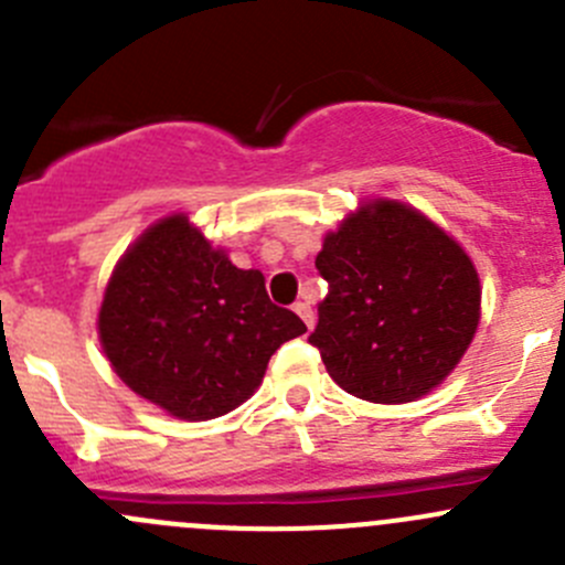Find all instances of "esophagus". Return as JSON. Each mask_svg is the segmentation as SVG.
<instances>
[{
	"label": "esophagus",
	"instance_id": "34e87169",
	"mask_svg": "<svg viewBox=\"0 0 565 565\" xmlns=\"http://www.w3.org/2000/svg\"><path fill=\"white\" fill-rule=\"evenodd\" d=\"M295 311H298V317L303 319L306 322V328H315V309H311V303L309 300H298V303H295Z\"/></svg>",
	"mask_w": 565,
	"mask_h": 565
}]
</instances>
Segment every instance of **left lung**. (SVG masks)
Segmentation results:
<instances>
[{"instance_id":"obj_1","label":"left lung","mask_w":565,"mask_h":565,"mask_svg":"<svg viewBox=\"0 0 565 565\" xmlns=\"http://www.w3.org/2000/svg\"><path fill=\"white\" fill-rule=\"evenodd\" d=\"M328 295L309 344L347 393L404 404L440 385L476 335L481 287L470 256L398 202L341 221L317 256Z\"/></svg>"}]
</instances>
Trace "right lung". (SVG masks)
<instances>
[{
    "label": "right lung",
    "instance_id": "1",
    "mask_svg": "<svg viewBox=\"0 0 565 565\" xmlns=\"http://www.w3.org/2000/svg\"><path fill=\"white\" fill-rule=\"evenodd\" d=\"M100 344L122 383L182 420L243 404L284 341L306 333L185 215L150 226L119 259L98 317Z\"/></svg>",
    "mask_w": 565,
    "mask_h": 565
}]
</instances>
